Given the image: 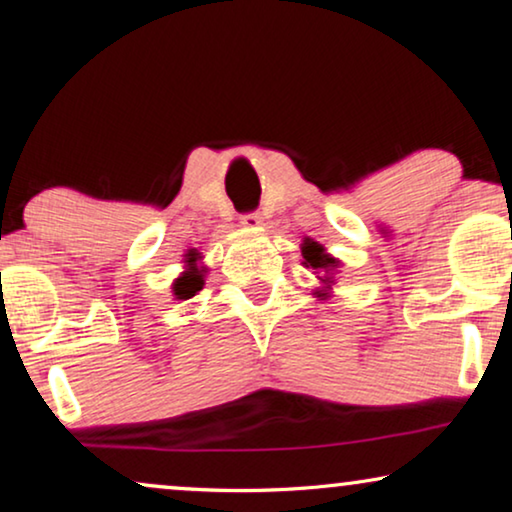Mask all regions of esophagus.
Returning <instances> with one entry per match:
<instances>
[{"label": "esophagus", "instance_id": "1", "mask_svg": "<svg viewBox=\"0 0 512 512\" xmlns=\"http://www.w3.org/2000/svg\"><path fill=\"white\" fill-rule=\"evenodd\" d=\"M240 223L244 228H261L263 226V216L258 212H247L240 216Z\"/></svg>", "mask_w": 512, "mask_h": 512}]
</instances>
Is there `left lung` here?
Listing matches in <instances>:
<instances>
[{
    "label": "left lung",
    "instance_id": "8db88e82",
    "mask_svg": "<svg viewBox=\"0 0 512 512\" xmlns=\"http://www.w3.org/2000/svg\"><path fill=\"white\" fill-rule=\"evenodd\" d=\"M303 258H305V265H310L312 270H317V272H321V282L324 284H331L333 282V272L331 270H335V258H331V256H326L324 254V247H321V244H317V242H305V247H303ZM319 296H326V293H321V291H317Z\"/></svg>",
    "mask_w": 512,
    "mask_h": 512
}]
</instances>
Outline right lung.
Masks as SVG:
<instances>
[{
  "mask_svg": "<svg viewBox=\"0 0 512 512\" xmlns=\"http://www.w3.org/2000/svg\"><path fill=\"white\" fill-rule=\"evenodd\" d=\"M195 258H191L188 263H193ZM202 289V275L198 270H188L181 275L177 282H174V296H177L179 300H186V298H193L195 291Z\"/></svg>",
  "mask_w": 512,
  "mask_h": 512,
  "instance_id": "1",
  "label": "right lung"
}]
</instances>
